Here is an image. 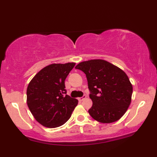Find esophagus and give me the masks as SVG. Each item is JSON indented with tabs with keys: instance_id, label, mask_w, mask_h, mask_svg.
<instances>
[{
	"instance_id": "esophagus-1",
	"label": "esophagus",
	"mask_w": 157,
	"mask_h": 157,
	"mask_svg": "<svg viewBox=\"0 0 157 157\" xmlns=\"http://www.w3.org/2000/svg\"><path fill=\"white\" fill-rule=\"evenodd\" d=\"M86 98V96H83V97H80V98H78V100H79V101H83V100H84Z\"/></svg>"
}]
</instances>
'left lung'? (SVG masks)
I'll return each mask as SVG.
<instances>
[{
    "mask_svg": "<svg viewBox=\"0 0 157 157\" xmlns=\"http://www.w3.org/2000/svg\"><path fill=\"white\" fill-rule=\"evenodd\" d=\"M86 76L93 105L89 114L103 124L113 123L123 117L132 101L133 86L126 73L102 59L79 63L76 67Z\"/></svg>",
    "mask_w": 157,
    "mask_h": 157,
    "instance_id": "obj_1",
    "label": "left lung"
}]
</instances>
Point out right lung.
Instances as JSON below:
<instances>
[{
    "label": "right lung",
    "mask_w": 157,
    "mask_h": 157,
    "mask_svg": "<svg viewBox=\"0 0 157 157\" xmlns=\"http://www.w3.org/2000/svg\"><path fill=\"white\" fill-rule=\"evenodd\" d=\"M76 63H52L42 68L30 81L26 102L35 119L42 126L56 128L66 123L78 100L64 96L65 79Z\"/></svg>",
    "instance_id": "obj_1"
}]
</instances>
